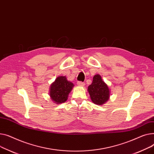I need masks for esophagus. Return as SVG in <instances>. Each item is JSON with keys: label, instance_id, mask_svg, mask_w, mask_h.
Masks as SVG:
<instances>
[{"label": "esophagus", "instance_id": "esophagus-1", "mask_svg": "<svg viewBox=\"0 0 154 154\" xmlns=\"http://www.w3.org/2000/svg\"><path fill=\"white\" fill-rule=\"evenodd\" d=\"M77 84L79 86H85V83L82 82V81H78Z\"/></svg>", "mask_w": 154, "mask_h": 154}]
</instances>
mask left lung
Masks as SVG:
<instances>
[{"instance_id": "obj_1", "label": "left lung", "mask_w": 154, "mask_h": 154, "mask_svg": "<svg viewBox=\"0 0 154 154\" xmlns=\"http://www.w3.org/2000/svg\"><path fill=\"white\" fill-rule=\"evenodd\" d=\"M88 92L93 103L101 105L109 98L110 91L99 75L94 76L92 83L88 86Z\"/></svg>"}]
</instances>
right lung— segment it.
Returning <instances> with one entry per match:
<instances>
[{
	"label": "right lung",
	"mask_w": 154,
	"mask_h": 154,
	"mask_svg": "<svg viewBox=\"0 0 154 154\" xmlns=\"http://www.w3.org/2000/svg\"><path fill=\"white\" fill-rule=\"evenodd\" d=\"M73 86V83L68 81L66 76L58 77L50 87L51 99L56 104L65 103Z\"/></svg>",
	"instance_id": "add662e5"
}]
</instances>
